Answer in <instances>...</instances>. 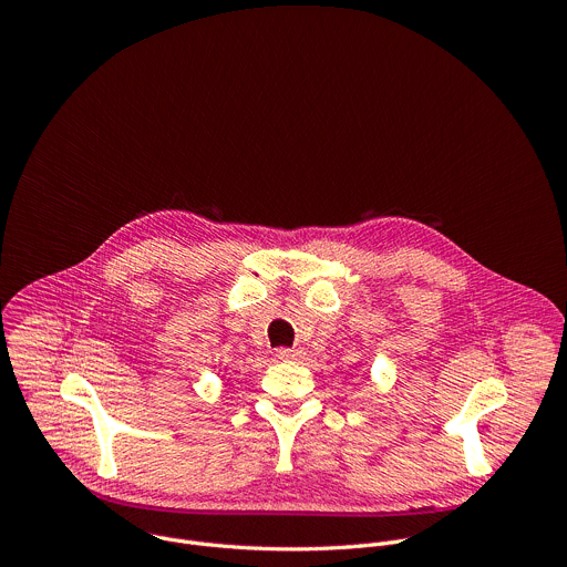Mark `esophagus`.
Wrapping results in <instances>:
<instances>
[{
	"label": "esophagus",
	"instance_id": "obj_1",
	"mask_svg": "<svg viewBox=\"0 0 567 567\" xmlns=\"http://www.w3.org/2000/svg\"><path fill=\"white\" fill-rule=\"evenodd\" d=\"M276 355H278L280 360H300V358H302V351H300V349H289V347H280V349L276 351Z\"/></svg>",
	"mask_w": 567,
	"mask_h": 567
}]
</instances>
